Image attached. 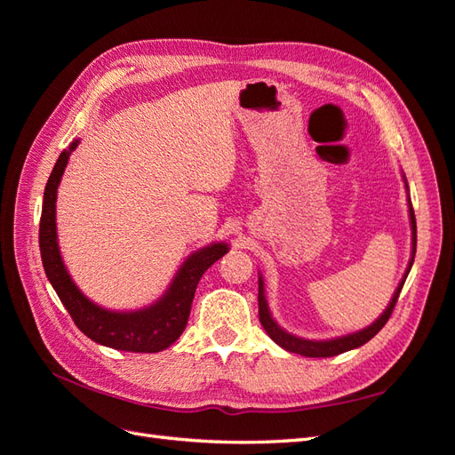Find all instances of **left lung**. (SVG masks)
<instances>
[{"label": "left lung", "mask_w": 455, "mask_h": 455, "mask_svg": "<svg viewBox=\"0 0 455 455\" xmlns=\"http://www.w3.org/2000/svg\"><path fill=\"white\" fill-rule=\"evenodd\" d=\"M410 224H411V258H414L416 256V216H414V209H411V204H410ZM411 264H414V259L410 261L404 279L408 277ZM404 279H403L401 284H398L396 292H395V296L391 299V304L387 306V309L383 311V315L379 316V319L374 324H370L368 328L361 330V332H355V334L343 336V338L328 339V341H311V339H301V338H296L292 334L284 332V330L271 319L269 309H267V301H266V294H264V283H261V277H259L258 279V307H259L258 315H259V323H261V326H264L266 332L269 334V338L275 343H277V346L286 349V351L304 355V356H334V355L346 353L349 349L364 346L366 341H370L371 338H374L379 332V330L385 326V323L389 321V316L393 315V309L396 306L398 294H401V291H403Z\"/></svg>", "instance_id": "left-lung-1"}]
</instances>
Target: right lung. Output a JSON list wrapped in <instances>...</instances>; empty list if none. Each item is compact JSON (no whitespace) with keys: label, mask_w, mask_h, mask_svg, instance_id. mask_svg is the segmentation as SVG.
Instances as JSON below:
<instances>
[{"label":"right lung","mask_w":455,"mask_h":455,"mask_svg":"<svg viewBox=\"0 0 455 455\" xmlns=\"http://www.w3.org/2000/svg\"><path fill=\"white\" fill-rule=\"evenodd\" d=\"M77 144L79 140H74L70 148L59 156L45 186L44 209H41L39 220V251L47 279L70 313L76 326L92 341L131 353H157L167 349L184 332L189 319L191 301H194L196 288L203 273L229 251L228 244L214 243L191 254L180 271L176 273L167 294L157 304L142 311L116 313L94 306L79 292V288L74 284L62 264L57 243V222H54V218H57L54 216L57 189L68 159H70V154Z\"/></svg>","instance_id":"1"}]
</instances>
